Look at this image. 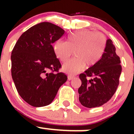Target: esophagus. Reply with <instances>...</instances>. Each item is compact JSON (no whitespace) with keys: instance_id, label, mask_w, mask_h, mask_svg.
I'll return each instance as SVG.
<instances>
[{"instance_id":"1","label":"esophagus","mask_w":134,"mask_h":134,"mask_svg":"<svg viewBox=\"0 0 134 134\" xmlns=\"http://www.w3.org/2000/svg\"><path fill=\"white\" fill-rule=\"evenodd\" d=\"M74 77H75V76L73 75H68V80H71L73 79Z\"/></svg>"}]
</instances>
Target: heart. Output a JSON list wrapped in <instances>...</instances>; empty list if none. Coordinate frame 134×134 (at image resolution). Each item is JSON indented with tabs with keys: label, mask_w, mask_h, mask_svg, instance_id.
I'll use <instances>...</instances> for the list:
<instances>
[{
	"label": "heart",
	"mask_w": 134,
	"mask_h": 134,
	"mask_svg": "<svg viewBox=\"0 0 134 134\" xmlns=\"http://www.w3.org/2000/svg\"><path fill=\"white\" fill-rule=\"evenodd\" d=\"M106 46V37L101 32L80 30L67 37V42L57 40L52 49L55 56L61 62H65L75 52V58L65 62L63 71L74 75L83 69L86 64L93 65L102 58Z\"/></svg>",
	"instance_id": "heart-1"
}]
</instances>
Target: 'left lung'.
Returning a JSON list of instances; mask_svg holds the SVG:
<instances>
[{
	"instance_id": "1",
	"label": "left lung",
	"mask_w": 134,
	"mask_h": 134,
	"mask_svg": "<svg viewBox=\"0 0 134 134\" xmlns=\"http://www.w3.org/2000/svg\"><path fill=\"white\" fill-rule=\"evenodd\" d=\"M113 42L108 39L100 59L80 75L82 85L78 89L79 101L84 107L92 108L102 106L115 93L122 71L120 58L116 54ZM91 76L93 79L87 78Z\"/></svg>"
}]
</instances>
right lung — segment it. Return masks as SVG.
Listing matches in <instances>:
<instances>
[{
    "mask_svg": "<svg viewBox=\"0 0 134 134\" xmlns=\"http://www.w3.org/2000/svg\"><path fill=\"white\" fill-rule=\"evenodd\" d=\"M64 33L51 23L37 24L21 35L12 51L13 82L21 98L34 107L50 104L67 81L64 73L54 72L62 65L52 45Z\"/></svg>",
    "mask_w": 134,
    "mask_h": 134,
    "instance_id": "obj_1",
    "label": "right lung"
}]
</instances>
